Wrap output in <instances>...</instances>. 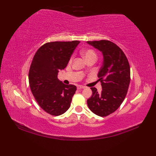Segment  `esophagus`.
<instances>
[{
    "mask_svg": "<svg viewBox=\"0 0 156 156\" xmlns=\"http://www.w3.org/2000/svg\"><path fill=\"white\" fill-rule=\"evenodd\" d=\"M86 87L82 86V85H78L77 86V89H83V88H85Z\"/></svg>",
    "mask_w": 156,
    "mask_h": 156,
    "instance_id": "34e87169",
    "label": "esophagus"
}]
</instances>
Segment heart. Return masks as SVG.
<instances>
[{"label": "heart", "mask_w": 156, "mask_h": 156, "mask_svg": "<svg viewBox=\"0 0 156 156\" xmlns=\"http://www.w3.org/2000/svg\"><path fill=\"white\" fill-rule=\"evenodd\" d=\"M82 55L83 56V58L86 60L88 59V58H97V55L96 53V52L94 51L92 49H87V50H84L83 51H82ZM73 58L72 57L69 60V62H71L72 61Z\"/></svg>", "instance_id": "1"}]
</instances>
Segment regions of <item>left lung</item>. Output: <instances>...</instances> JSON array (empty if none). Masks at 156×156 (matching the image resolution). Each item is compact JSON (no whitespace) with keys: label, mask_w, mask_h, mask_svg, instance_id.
Masks as SVG:
<instances>
[{"label":"left lung","mask_w":156,"mask_h":156,"mask_svg":"<svg viewBox=\"0 0 156 156\" xmlns=\"http://www.w3.org/2000/svg\"><path fill=\"white\" fill-rule=\"evenodd\" d=\"M87 44L100 51L103 56L98 75L102 90L100 93L96 88H90L92 96L87 105L94 114L107 116L118 109L126 96L130 83L129 64L123 51L111 41H88Z\"/></svg>","instance_id":"obj_1"}]
</instances>
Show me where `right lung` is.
<instances>
[{
	"label": "right lung",
	"mask_w": 156,
	"mask_h": 156,
	"mask_svg": "<svg viewBox=\"0 0 156 156\" xmlns=\"http://www.w3.org/2000/svg\"><path fill=\"white\" fill-rule=\"evenodd\" d=\"M79 41H52L37 49L29 73L31 92L42 109L51 115H62L70 107L77 87L58 80Z\"/></svg>",
	"instance_id": "right-lung-1"
}]
</instances>
